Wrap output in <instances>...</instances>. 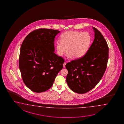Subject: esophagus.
<instances>
[{"instance_id": "34e87169", "label": "esophagus", "mask_w": 124, "mask_h": 124, "mask_svg": "<svg viewBox=\"0 0 124 124\" xmlns=\"http://www.w3.org/2000/svg\"><path fill=\"white\" fill-rule=\"evenodd\" d=\"M66 62H64L63 64V68H65V65H66Z\"/></svg>"}]
</instances>
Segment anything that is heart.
<instances>
[{
    "label": "heart",
    "mask_w": 124,
    "mask_h": 124,
    "mask_svg": "<svg viewBox=\"0 0 124 124\" xmlns=\"http://www.w3.org/2000/svg\"><path fill=\"white\" fill-rule=\"evenodd\" d=\"M91 36L87 32L68 31L61 36V40L56 43V48L59 56H63L69 51L68 57L76 59L84 56L88 50Z\"/></svg>",
    "instance_id": "b5f03b06"
}]
</instances>
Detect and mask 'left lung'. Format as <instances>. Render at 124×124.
<instances>
[{
  "instance_id": "obj_1",
  "label": "left lung",
  "mask_w": 124,
  "mask_h": 124,
  "mask_svg": "<svg viewBox=\"0 0 124 124\" xmlns=\"http://www.w3.org/2000/svg\"><path fill=\"white\" fill-rule=\"evenodd\" d=\"M94 39L86 54L66 64V81L72 91L84 93L93 88L105 73L109 57V47L103 36L93 27Z\"/></svg>"
}]
</instances>
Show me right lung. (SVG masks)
<instances>
[{
	"instance_id": "add662e5",
	"label": "right lung",
	"mask_w": 124,
	"mask_h": 124,
	"mask_svg": "<svg viewBox=\"0 0 124 124\" xmlns=\"http://www.w3.org/2000/svg\"><path fill=\"white\" fill-rule=\"evenodd\" d=\"M60 31L39 29L30 33L21 47L19 67L23 81L36 93L50 88L64 60L54 53L55 38Z\"/></svg>"
}]
</instances>
